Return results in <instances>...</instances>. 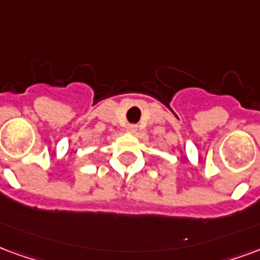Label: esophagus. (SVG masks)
<instances>
[{
	"instance_id": "1",
	"label": "esophagus",
	"mask_w": 260,
	"mask_h": 260,
	"mask_svg": "<svg viewBox=\"0 0 260 260\" xmlns=\"http://www.w3.org/2000/svg\"><path fill=\"white\" fill-rule=\"evenodd\" d=\"M126 131H128V132H135V131H136V125L129 124V125H128V126H126Z\"/></svg>"
}]
</instances>
